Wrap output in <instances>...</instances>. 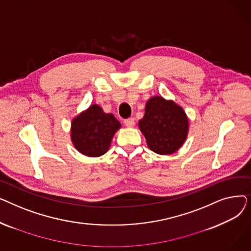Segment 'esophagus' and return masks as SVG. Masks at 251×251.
<instances>
[{"mask_svg": "<svg viewBox=\"0 0 251 251\" xmlns=\"http://www.w3.org/2000/svg\"><path fill=\"white\" fill-rule=\"evenodd\" d=\"M124 124H125L127 127H133V126H134V124H135L134 118H128V119H125V120H124Z\"/></svg>", "mask_w": 251, "mask_h": 251, "instance_id": "obj_1", "label": "esophagus"}]
</instances>
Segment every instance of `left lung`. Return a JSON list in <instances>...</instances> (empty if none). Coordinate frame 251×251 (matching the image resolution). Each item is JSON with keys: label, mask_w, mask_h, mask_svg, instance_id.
<instances>
[{"label": "left lung", "mask_w": 251, "mask_h": 251, "mask_svg": "<svg viewBox=\"0 0 251 251\" xmlns=\"http://www.w3.org/2000/svg\"><path fill=\"white\" fill-rule=\"evenodd\" d=\"M148 147L155 153L172 154L185 141L189 123L184 110L173 100L152 97L146 104V113L138 122Z\"/></svg>", "instance_id": "obj_1"}]
</instances>
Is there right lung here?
Returning a JSON list of instances; mask_svg holds the SVG:
<instances>
[{"instance_id": "1", "label": "right lung", "mask_w": 251, "mask_h": 251, "mask_svg": "<svg viewBox=\"0 0 251 251\" xmlns=\"http://www.w3.org/2000/svg\"><path fill=\"white\" fill-rule=\"evenodd\" d=\"M121 124L113 114L91 104L71 122V140L75 149L87 156H100L109 151L111 141Z\"/></svg>"}]
</instances>
